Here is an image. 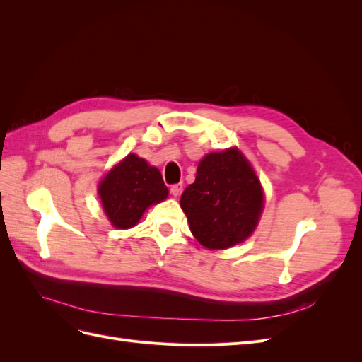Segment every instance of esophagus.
Returning a JSON list of instances; mask_svg holds the SVG:
<instances>
[{
  "instance_id": "34e87169",
  "label": "esophagus",
  "mask_w": 362,
  "mask_h": 362,
  "mask_svg": "<svg viewBox=\"0 0 362 362\" xmlns=\"http://www.w3.org/2000/svg\"><path fill=\"white\" fill-rule=\"evenodd\" d=\"M182 192V184H173L170 185V193L177 198V196H180Z\"/></svg>"
}]
</instances>
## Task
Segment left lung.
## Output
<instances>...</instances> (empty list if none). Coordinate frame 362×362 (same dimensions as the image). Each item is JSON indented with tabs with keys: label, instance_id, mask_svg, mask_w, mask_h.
<instances>
[{
	"label": "left lung",
	"instance_id": "1",
	"mask_svg": "<svg viewBox=\"0 0 362 362\" xmlns=\"http://www.w3.org/2000/svg\"><path fill=\"white\" fill-rule=\"evenodd\" d=\"M190 231L206 249H228L254 233L264 206L261 182L237 148L206 154L181 194Z\"/></svg>",
	"mask_w": 362,
	"mask_h": 362
}]
</instances>
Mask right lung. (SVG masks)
Segmentation results:
<instances>
[{
	"label": "right lung",
	"instance_id": "obj_1",
	"mask_svg": "<svg viewBox=\"0 0 362 362\" xmlns=\"http://www.w3.org/2000/svg\"><path fill=\"white\" fill-rule=\"evenodd\" d=\"M98 193L110 223L128 229L137 225L148 206L166 199L169 190L157 168L129 154L105 175Z\"/></svg>",
	"mask_w": 362,
	"mask_h": 362
}]
</instances>
